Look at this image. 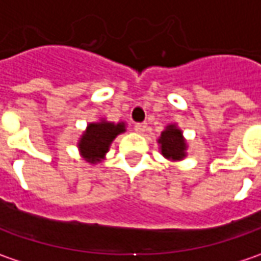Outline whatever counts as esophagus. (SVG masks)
<instances>
[{"label": "esophagus", "mask_w": 261, "mask_h": 261, "mask_svg": "<svg viewBox=\"0 0 261 261\" xmlns=\"http://www.w3.org/2000/svg\"><path fill=\"white\" fill-rule=\"evenodd\" d=\"M134 130L137 131V133H144V131L147 130V124L146 122H137L134 125Z\"/></svg>", "instance_id": "1"}]
</instances>
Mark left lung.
<instances>
[{
  "label": "left lung",
  "mask_w": 261,
  "mask_h": 261,
  "mask_svg": "<svg viewBox=\"0 0 261 261\" xmlns=\"http://www.w3.org/2000/svg\"><path fill=\"white\" fill-rule=\"evenodd\" d=\"M158 143L161 144V152L166 159L169 161H181L186 158V150H187V143L182 137V131L176 127L175 124L168 125Z\"/></svg>",
  "instance_id": "obj_1"
}]
</instances>
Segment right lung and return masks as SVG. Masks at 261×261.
I'll list each match as a JSON object with an SVG mask.
<instances>
[{"label": "right lung", "instance_id": "add662e5", "mask_svg": "<svg viewBox=\"0 0 261 261\" xmlns=\"http://www.w3.org/2000/svg\"><path fill=\"white\" fill-rule=\"evenodd\" d=\"M125 131L124 122H109L100 119L99 122H90L79 140V150L89 164L100 162L105 158V153L109 150L114 139Z\"/></svg>", "mask_w": 261, "mask_h": 261}]
</instances>
